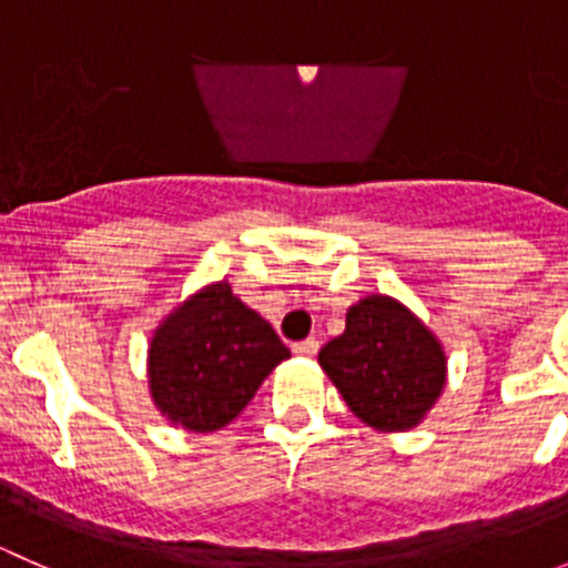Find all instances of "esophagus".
I'll return each instance as SVG.
<instances>
[{"mask_svg":"<svg viewBox=\"0 0 568 568\" xmlns=\"http://www.w3.org/2000/svg\"><path fill=\"white\" fill-rule=\"evenodd\" d=\"M291 352H294L296 357H316L318 341H316V337H307V341L294 343V348H291Z\"/></svg>","mask_w":568,"mask_h":568,"instance_id":"obj_1","label":"esophagus"}]
</instances>
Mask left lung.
I'll use <instances>...</instances> for the list:
<instances>
[{
    "instance_id": "left-lung-1",
    "label": "left lung",
    "mask_w": 568,
    "mask_h": 568,
    "mask_svg": "<svg viewBox=\"0 0 568 568\" xmlns=\"http://www.w3.org/2000/svg\"><path fill=\"white\" fill-rule=\"evenodd\" d=\"M318 365L348 409L376 432H409L445 387L443 343L409 307L371 294L348 307L346 329L318 352Z\"/></svg>"
}]
</instances>
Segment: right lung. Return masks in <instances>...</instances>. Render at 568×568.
I'll return each instance as SVG.
<instances>
[{"instance_id":"right-lung-1","label":"right lung","mask_w":568,"mask_h":568,"mask_svg":"<svg viewBox=\"0 0 568 568\" xmlns=\"http://www.w3.org/2000/svg\"><path fill=\"white\" fill-rule=\"evenodd\" d=\"M291 352L266 318L220 280L178 305L153 332L148 385L156 409L186 432H220L239 417Z\"/></svg>"}]
</instances>
